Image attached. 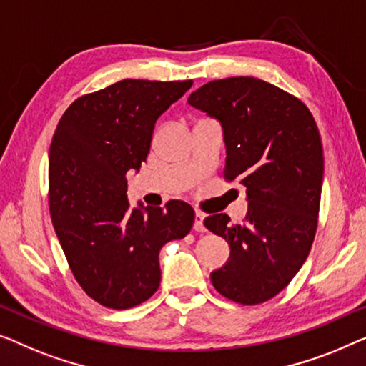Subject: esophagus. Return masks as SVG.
Wrapping results in <instances>:
<instances>
[{
  "instance_id": "1",
  "label": "esophagus",
  "mask_w": 366,
  "mask_h": 366,
  "mask_svg": "<svg viewBox=\"0 0 366 366\" xmlns=\"http://www.w3.org/2000/svg\"><path fill=\"white\" fill-rule=\"evenodd\" d=\"M204 219H205V214L197 210V212H195V222H194V229L197 230V232H205Z\"/></svg>"
}]
</instances>
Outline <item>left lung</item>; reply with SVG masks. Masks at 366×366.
I'll return each mask as SVG.
<instances>
[{"label": "left lung", "instance_id": "1", "mask_svg": "<svg viewBox=\"0 0 366 366\" xmlns=\"http://www.w3.org/2000/svg\"><path fill=\"white\" fill-rule=\"evenodd\" d=\"M189 104L220 121L224 177L244 185L249 200L242 225L227 214L205 219L230 247L229 262L210 280L235 303H264L290 284L315 239L323 181L317 122L298 97L249 76L210 81Z\"/></svg>", "mask_w": 366, "mask_h": 366}]
</instances>
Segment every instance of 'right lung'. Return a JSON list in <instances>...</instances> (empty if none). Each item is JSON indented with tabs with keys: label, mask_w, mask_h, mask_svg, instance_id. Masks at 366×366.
I'll list each match as a JSON object with an SVG mask.
<instances>
[{
	"label": "right lung",
	"mask_w": 366,
	"mask_h": 366,
	"mask_svg": "<svg viewBox=\"0 0 366 366\" xmlns=\"http://www.w3.org/2000/svg\"><path fill=\"white\" fill-rule=\"evenodd\" d=\"M189 81L124 79L76 99L49 149V214L74 279L114 310L146 302L161 284L159 250L184 239L194 209L129 210L127 179L151 149L154 124L190 89Z\"/></svg>",
	"instance_id": "add662e5"
}]
</instances>
